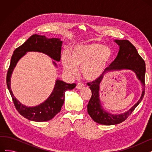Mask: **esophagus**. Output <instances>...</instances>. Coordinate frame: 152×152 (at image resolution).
<instances>
[{
	"label": "esophagus",
	"instance_id": "34e87169",
	"mask_svg": "<svg viewBox=\"0 0 152 152\" xmlns=\"http://www.w3.org/2000/svg\"><path fill=\"white\" fill-rule=\"evenodd\" d=\"M83 87H84V84H82V83H78L77 84V86H76V89H78V90H80V89L83 88Z\"/></svg>",
	"mask_w": 152,
	"mask_h": 152
}]
</instances>
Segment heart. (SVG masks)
I'll return each instance as SVG.
<instances>
[{"mask_svg":"<svg viewBox=\"0 0 152 152\" xmlns=\"http://www.w3.org/2000/svg\"><path fill=\"white\" fill-rule=\"evenodd\" d=\"M111 58V50L108 47L100 44H79L71 49L69 55H62L64 70L71 76L77 73L81 68L83 77L89 81H94L103 74Z\"/></svg>","mask_w":152,"mask_h":152,"instance_id":"b5f03b06","label":"heart"}]
</instances>
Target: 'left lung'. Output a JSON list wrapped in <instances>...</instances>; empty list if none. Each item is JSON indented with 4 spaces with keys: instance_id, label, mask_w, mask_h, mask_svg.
I'll return each instance as SVG.
<instances>
[{
    "instance_id": "8db88e82",
    "label": "left lung",
    "mask_w": 152,
    "mask_h": 152,
    "mask_svg": "<svg viewBox=\"0 0 152 152\" xmlns=\"http://www.w3.org/2000/svg\"><path fill=\"white\" fill-rule=\"evenodd\" d=\"M115 42L119 46L116 58L107 68L108 71L122 69L133 71L140 81L143 87L142 95L139 101L126 112L114 115L108 113L103 109L99 98L100 84L103 76L101 75L97 80L88 83L87 85L92 92V96L87 105V112L93 120L103 125H114L125 121L137 107L145 94V63L138 53L135 47L127 40H115Z\"/></svg>"
}]
</instances>
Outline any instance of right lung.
<instances>
[{
	"instance_id": "right-lung-1",
	"label": "right lung",
	"mask_w": 152,
	"mask_h": 152,
	"mask_svg": "<svg viewBox=\"0 0 152 152\" xmlns=\"http://www.w3.org/2000/svg\"><path fill=\"white\" fill-rule=\"evenodd\" d=\"M62 41L58 38L48 39L45 36L33 34L27 41L17 48L12 55L10 66L7 75V85L12 96L16 109L19 113L31 121L43 122L50 120L58 113L65 101V92L72 90L76 86V84H67L57 79L53 91L45 102L37 106L30 107L23 105L15 97L11 90L10 80L12 72L19 60L28 52H39L44 53L57 61H60ZM55 66L57 64L53 61Z\"/></svg>"
}]
</instances>
